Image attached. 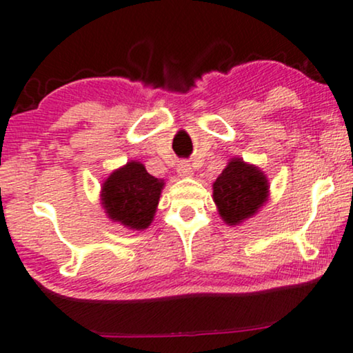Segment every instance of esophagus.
I'll list each match as a JSON object with an SVG mask.
<instances>
[{
  "label": "esophagus",
  "mask_w": 353,
  "mask_h": 353,
  "mask_svg": "<svg viewBox=\"0 0 353 353\" xmlns=\"http://www.w3.org/2000/svg\"><path fill=\"white\" fill-rule=\"evenodd\" d=\"M177 172L181 174V176H190L192 172V166H190V163H187V161H181L179 164H177Z\"/></svg>",
  "instance_id": "34e87169"
}]
</instances>
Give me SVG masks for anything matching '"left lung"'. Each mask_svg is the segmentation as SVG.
<instances>
[{
    "instance_id": "obj_1",
    "label": "left lung",
    "mask_w": 353,
    "mask_h": 353,
    "mask_svg": "<svg viewBox=\"0 0 353 353\" xmlns=\"http://www.w3.org/2000/svg\"><path fill=\"white\" fill-rule=\"evenodd\" d=\"M269 189V179L261 168L241 158H231L213 182V202L226 225L238 226L264 207Z\"/></svg>"
}]
</instances>
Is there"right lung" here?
<instances>
[{"mask_svg": "<svg viewBox=\"0 0 353 353\" xmlns=\"http://www.w3.org/2000/svg\"><path fill=\"white\" fill-rule=\"evenodd\" d=\"M164 181L156 179L140 161H128L101 185V205L110 221L143 231L154 220Z\"/></svg>", "mask_w": 353, "mask_h": 353, "instance_id": "add662e5", "label": "right lung"}]
</instances>
